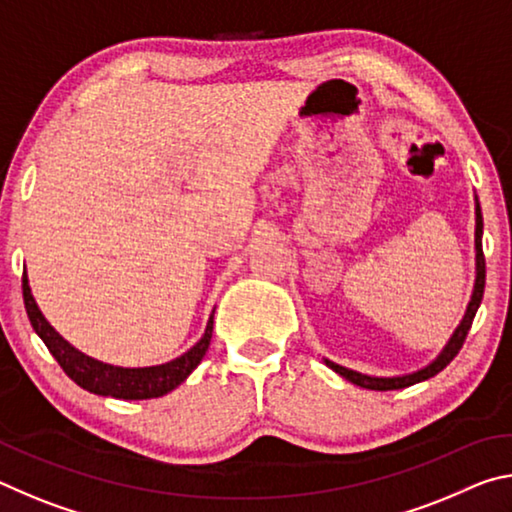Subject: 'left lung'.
Here are the masks:
<instances>
[{"label":"left lung","instance_id":"8db88e82","mask_svg":"<svg viewBox=\"0 0 512 512\" xmlns=\"http://www.w3.org/2000/svg\"><path fill=\"white\" fill-rule=\"evenodd\" d=\"M481 237H483V216H481V205L476 201V230H474V248H476V280H474V291H472V298H470V305L465 309V316L461 320V325L454 329L452 339L447 341V345L443 348V352L438 354L436 359H433L429 366H424L415 372H409V375H400V377H370V375H361L357 370H350V368H343L339 363L325 359V363L329 368H332L336 375L345 377L352 384H357L361 388H370V391H395V388H406V386H413L418 384V381L429 379L433 375H438L440 370H443L449 361H452L458 350L463 348L465 343V336L470 332L472 327V320L476 316V309H479L481 300H483V289H485V259H483V246H481Z\"/></svg>","mask_w":512,"mask_h":512}]
</instances>
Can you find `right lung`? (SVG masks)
<instances>
[{"label": "right lung", "instance_id": "right-lung-1", "mask_svg": "<svg viewBox=\"0 0 512 512\" xmlns=\"http://www.w3.org/2000/svg\"><path fill=\"white\" fill-rule=\"evenodd\" d=\"M22 296L33 329H36V334L45 341L49 352L54 354V359L60 363V368L65 370V375L94 395L117 397V400H151V397L167 395L192 375V370L201 363L212 341L214 314L207 320L201 341H198L194 348H189L185 354H180L178 359L149 368L110 366V363L97 361L88 357V354H83L81 350H76L72 343H67L63 336L47 323V318L42 316L36 300H33L27 271L22 275Z\"/></svg>", "mask_w": 512, "mask_h": 512}]
</instances>
